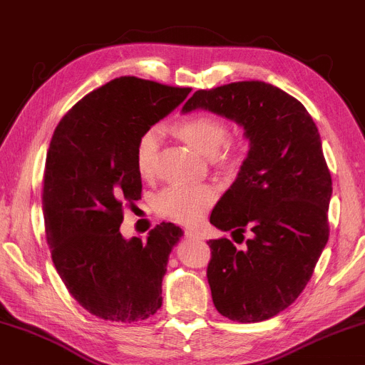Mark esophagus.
I'll return each mask as SVG.
<instances>
[{"instance_id": "34e87169", "label": "esophagus", "mask_w": 365, "mask_h": 365, "mask_svg": "<svg viewBox=\"0 0 365 365\" xmlns=\"http://www.w3.org/2000/svg\"><path fill=\"white\" fill-rule=\"evenodd\" d=\"M185 236L190 240H202V235L194 230H185Z\"/></svg>"}]
</instances>
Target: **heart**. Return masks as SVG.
I'll return each instance as SVG.
<instances>
[{
    "label": "heart",
    "instance_id": "heart-1",
    "mask_svg": "<svg viewBox=\"0 0 365 365\" xmlns=\"http://www.w3.org/2000/svg\"><path fill=\"white\" fill-rule=\"evenodd\" d=\"M175 132L194 149L208 157L216 155L228 137L225 121L211 113H197L185 118L175 125ZM157 150L158 130L149 129L141 135L135 149V163L141 177L154 174ZM213 199L215 192L208 186L173 185L155 197V208L160 215L175 222L194 225L202 221Z\"/></svg>",
    "mask_w": 365,
    "mask_h": 365
}]
</instances>
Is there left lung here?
Returning a JSON list of instances; mask_svg holds the SVG:
<instances>
[{
  "mask_svg": "<svg viewBox=\"0 0 365 365\" xmlns=\"http://www.w3.org/2000/svg\"><path fill=\"white\" fill-rule=\"evenodd\" d=\"M196 108L236 121L250 141L210 222L252 238L244 250L227 238L207 242L211 297L230 320H267L302 294L329 236L333 186L317 125L300 101L261 81L197 90L182 112Z\"/></svg>",
  "mask_w": 365,
  "mask_h": 365,
  "instance_id": "1",
  "label": "left lung"
}]
</instances>
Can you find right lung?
<instances>
[{
	"instance_id": "obj_1",
	"label": "right lung",
	"mask_w": 365,
	"mask_h": 365,
	"mask_svg": "<svg viewBox=\"0 0 365 365\" xmlns=\"http://www.w3.org/2000/svg\"><path fill=\"white\" fill-rule=\"evenodd\" d=\"M191 88L124 76L93 90L62 118L46 155L43 203L51 258L68 292L93 316L140 322L162 307L168 258L182 228L162 222L148 241L124 240V205L141 199V135Z\"/></svg>"
}]
</instances>
